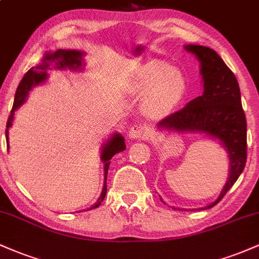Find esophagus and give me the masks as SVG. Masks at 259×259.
Returning <instances> with one entry per match:
<instances>
[{
    "label": "esophagus",
    "instance_id": "34e87169",
    "mask_svg": "<svg viewBox=\"0 0 259 259\" xmlns=\"http://www.w3.org/2000/svg\"><path fill=\"white\" fill-rule=\"evenodd\" d=\"M147 134V129L146 126L145 125H141V124H135V125H133L132 127H130L129 130V138L130 139H144L145 136H146Z\"/></svg>",
    "mask_w": 259,
    "mask_h": 259
}]
</instances>
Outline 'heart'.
<instances>
[{
    "mask_svg": "<svg viewBox=\"0 0 259 259\" xmlns=\"http://www.w3.org/2000/svg\"><path fill=\"white\" fill-rule=\"evenodd\" d=\"M135 89L147 91L144 111L152 118L163 117L177 107L185 91V79L177 68H167L160 61H150L139 68Z\"/></svg>",
    "mask_w": 259,
    "mask_h": 259,
    "instance_id": "obj_1",
    "label": "heart"
}]
</instances>
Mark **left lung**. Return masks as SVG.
<instances>
[{
    "mask_svg": "<svg viewBox=\"0 0 259 259\" xmlns=\"http://www.w3.org/2000/svg\"><path fill=\"white\" fill-rule=\"evenodd\" d=\"M185 50L201 63L203 95L190 101L180 111L160 120L162 129L179 133H203L218 139L228 151L230 171L214 207L242 173L247 159V124L241 105V92L236 76L214 50L200 45H186ZM180 209V208H179Z\"/></svg>",
    "mask_w": 259,
    "mask_h": 259,
    "instance_id": "obj_1",
    "label": "left lung"
}]
</instances>
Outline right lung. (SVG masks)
Listing matches in <instances>:
<instances>
[{"label": "right lung", "instance_id": "right-lung-1", "mask_svg": "<svg viewBox=\"0 0 259 259\" xmlns=\"http://www.w3.org/2000/svg\"><path fill=\"white\" fill-rule=\"evenodd\" d=\"M82 56L84 52L75 51V50H57L56 52H49L46 53L42 59V63L37 65L36 68H30L24 74L23 79L20 80L19 85H18L16 96H14V103L13 108H12L10 117H8L7 121V129H6V140H7V148H10V142H8V129L12 126V121H13L14 111L19 108L23 103L25 102L26 96H28L29 91L31 90L34 86H36L41 82H44L47 79V69H49L50 64H53L56 69H68L78 70L81 69L84 65V61H82ZM125 150V141L120 134H113V136L108 141L106 142L102 146V153H101V159H102L103 164H105V184H103L102 194L99 197L96 203L91 206L88 210L97 208L101 204V202L105 200L106 192H107V173H108L109 164H111V159L114 154L121 152Z\"/></svg>", "mask_w": 259, "mask_h": 259}]
</instances>
